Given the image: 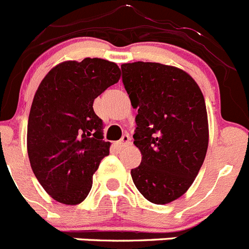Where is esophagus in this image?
<instances>
[{
    "mask_svg": "<svg viewBox=\"0 0 249 249\" xmlns=\"http://www.w3.org/2000/svg\"><path fill=\"white\" fill-rule=\"evenodd\" d=\"M130 142H131V141H130V136L129 135H123V138L120 139L119 142H118V145H119V147H125V146H127Z\"/></svg>",
    "mask_w": 249,
    "mask_h": 249,
    "instance_id": "obj_1",
    "label": "esophagus"
}]
</instances>
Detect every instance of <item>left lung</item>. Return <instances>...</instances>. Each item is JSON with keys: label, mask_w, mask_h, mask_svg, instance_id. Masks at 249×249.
<instances>
[{"label": "left lung", "mask_w": 249, "mask_h": 249, "mask_svg": "<svg viewBox=\"0 0 249 249\" xmlns=\"http://www.w3.org/2000/svg\"><path fill=\"white\" fill-rule=\"evenodd\" d=\"M134 109V144L141 163L131 170L147 201L165 205L182 196L202 166L208 146L205 98L194 78L176 67L151 62L122 66Z\"/></svg>", "instance_id": "8db88e82"}]
</instances>
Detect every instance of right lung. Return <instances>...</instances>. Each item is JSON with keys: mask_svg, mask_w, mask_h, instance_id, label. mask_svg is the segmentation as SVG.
Wrapping results in <instances>:
<instances>
[{"mask_svg": "<svg viewBox=\"0 0 249 249\" xmlns=\"http://www.w3.org/2000/svg\"><path fill=\"white\" fill-rule=\"evenodd\" d=\"M119 79V67L109 60H67L51 69L36 91L27 151L35 176L58 202L86 200L94 172L109 155L110 142L103 140V122L93 103Z\"/></svg>", "mask_w": 249, "mask_h": 249, "instance_id": "add662e5", "label": "right lung"}]
</instances>
